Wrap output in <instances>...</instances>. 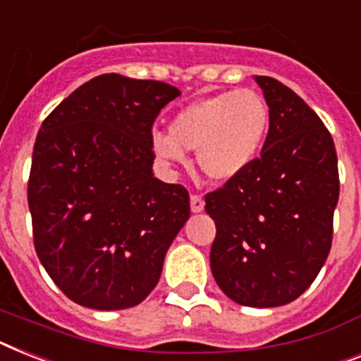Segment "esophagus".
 Masks as SVG:
<instances>
[{"label": "esophagus", "mask_w": 361, "mask_h": 361, "mask_svg": "<svg viewBox=\"0 0 361 361\" xmlns=\"http://www.w3.org/2000/svg\"><path fill=\"white\" fill-rule=\"evenodd\" d=\"M204 206H206V202H204L202 196L198 195L190 196V211H192V213H200V211H204Z\"/></svg>", "instance_id": "esophagus-1"}]
</instances>
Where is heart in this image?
<instances>
[{
  "mask_svg": "<svg viewBox=\"0 0 361 361\" xmlns=\"http://www.w3.org/2000/svg\"><path fill=\"white\" fill-rule=\"evenodd\" d=\"M269 131V107L250 89L196 99L176 114L171 133L154 131L152 150L166 165H185L196 152L206 178L226 183L254 163Z\"/></svg>",
  "mask_w": 361,
  "mask_h": 361,
  "instance_id": "heart-1",
  "label": "heart"
}]
</instances>
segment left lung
Returning a JSON list of instances; mask_svg holds the SVG:
<instances>
[{"mask_svg":"<svg viewBox=\"0 0 361 361\" xmlns=\"http://www.w3.org/2000/svg\"><path fill=\"white\" fill-rule=\"evenodd\" d=\"M269 105L259 157L206 196L215 221L211 272L233 302L276 307L312 286L332 247L338 155L315 111L289 87L254 75Z\"/></svg>","mask_w":361,"mask_h":361,"instance_id":"left-lung-1","label":"left lung"}]
</instances>
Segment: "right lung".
<instances>
[{
  "label": "right lung",
  "instance_id": "1",
  "mask_svg": "<svg viewBox=\"0 0 361 361\" xmlns=\"http://www.w3.org/2000/svg\"><path fill=\"white\" fill-rule=\"evenodd\" d=\"M181 92L102 74L42 122L27 202L35 250L61 291L92 310L140 304L190 215L189 192L152 171V126Z\"/></svg>",
  "mask_w": 361,
  "mask_h": 361
}]
</instances>
